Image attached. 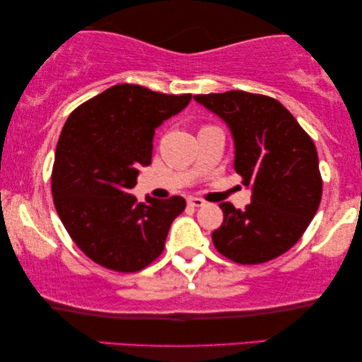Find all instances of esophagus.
I'll return each mask as SVG.
<instances>
[{
    "label": "esophagus",
    "mask_w": 362,
    "mask_h": 362,
    "mask_svg": "<svg viewBox=\"0 0 362 362\" xmlns=\"http://www.w3.org/2000/svg\"><path fill=\"white\" fill-rule=\"evenodd\" d=\"M187 204L192 207H202L204 206V201L199 199V197H189V199H187Z\"/></svg>",
    "instance_id": "obj_1"
}]
</instances>
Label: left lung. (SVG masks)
Returning <instances> with one entry per match:
<instances>
[{
	"label": "left lung",
	"instance_id": "left-lung-1",
	"mask_svg": "<svg viewBox=\"0 0 362 362\" xmlns=\"http://www.w3.org/2000/svg\"><path fill=\"white\" fill-rule=\"evenodd\" d=\"M194 98L229 125L234 168L252 187L244 211L219 204L224 221L212 232L214 247L240 265L274 260L300 240L318 211L323 180L315 143L272 97L229 90Z\"/></svg>",
	"mask_w": 362,
	"mask_h": 362
}]
</instances>
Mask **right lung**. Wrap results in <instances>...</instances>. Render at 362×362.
Returning a JSON list of instances; mask_svg holds the SVG:
<instances>
[{
	"label": "right lung",
	"mask_w": 362,
	"mask_h": 362,
	"mask_svg": "<svg viewBox=\"0 0 362 362\" xmlns=\"http://www.w3.org/2000/svg\"><path fill=\"white\" fill-rule=\"evenodd\" d=\"M189 100L191 93L118 83L69 115L52 166L54 206L71 239L95 264L133 274L161 255L186 201L138 202L130 189L140 165L151 163L155 128Z\"/></svg>",
	"instance_id": "right-lung-1"
}]
</instances>
